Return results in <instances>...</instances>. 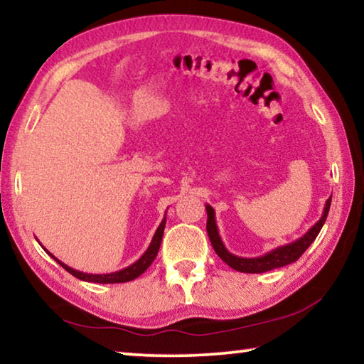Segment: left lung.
Wrapping results in <instances>:
<instances>
[{"instance_id":"obj_1","label":"left lung","mask_w":364,"mask_h":364,"mask_svg":"<svg viewBox=\"0 0 364 364\" xmlns=\"http://www.w3.org/2000/svg\"><path fill=\"white\" fill-rule=\"evenodd\" d=\"M331 199H332V196L329 197L328 200H326L321 218H319L316 223L313 225L310 230H308L304 234V236L299 237L297 241H294L291 244H286V245H281V247H276L271 252H268V254H264L262 257H254V258L237 257V255L231 254V252L225 247V244L220 237L217 221H215L213 207L207 204L205 208H207V234H208V239H210V242L213 245V250L217 252V255L221 258V260H223L226 264H230L232 269L241 271V273H264V271L286 267V264H289V263L297 262L300 255L304 254V252L308 247H310L313 241L316 239L319 231H321L326 218H328Z\"/></svg>"}]
</instances>
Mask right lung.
I'll return each mask as SVG.
<instances>
[{"mask_svg":"<svg viewBox=\"0 0 364 364\" xmlns=\"http://www.w3.org/2000/svg\"><path fill=\"white\" fill-rule=\"evenodd\" d=\"M165 223H167V217H164L162 223L159 225L156 234H154L152 241L149 244V247L144 252L143 255H141L139 260L134 262L130 267L119 269V271H114V273H106V274H91V273H83V271H78V269H73L70 267H67L65 263H63L60 260H58L56 257H54L51 252H48L49 257H53L54 260H56L60 267H63L65 271H69L72 276H75V278L82 279V281H88V282H97V284H115V282H128V281H133L136 279L138 276H141L144 273V271L151 267V263L154 262V258L157 257V252L160 249V242H162V236H164V228Z\"/></svg>","mask_w":364,"mask_h":364,"instance_id":"add662e5","label":"right lung"}]
</instances>
